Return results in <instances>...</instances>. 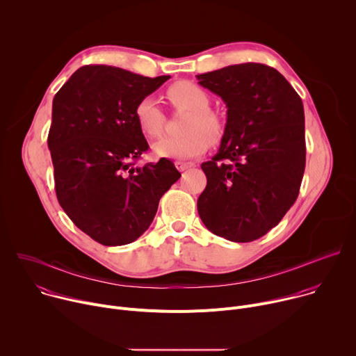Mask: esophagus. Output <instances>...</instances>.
<instances>
[{
    "mask_svg": "<svg viewBox=\"0 0 356 356\" xmlns=\"http://www.w3.org/2000/svg\"><path fill=\"white\" fill-rule=\"evenodd\" d=\"M175 165H176V168H177L180 172L187 170V169L195 166L193 162H183V161H177V162H175Z\"/></svg>",
    "mask_w": 356,
    "mask_h": 356,
    "instance_id": "1",
    "label": "esophagus"
}]
</instances>
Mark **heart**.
I'll return each mask as SVG.
<instances>
[{
    "instance_id": "b5f03b06",
    "label": "heart",
    "mask_w": 356,
    "mask_h": 356,
    "mask_svg": "<svg viewBox=\"0 0 356 356\" xmlns=\"http://www.w3.org/2000/svg\"><path fill=\"white\" fill-rule=\"evenodd\" d=\"M172 103L190 113L184 132L179 136H163L152 145V152L168 159H190L200 156L209 149L210 138L217 140L222 134L221 120L210 111V97L193 81H177L168 90ZM135 118L139 128L149 136H158L165 124V114L158 101L146 95L138 101Z\"/></svg>"
}]
</instances>
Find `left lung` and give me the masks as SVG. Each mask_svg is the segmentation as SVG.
I'll return each instance as SVG.
<instances>
[{
    "label": "left lung",
    "mask_w": 356,
    "mask_h": 356,
    "mask_svg": "<svg viewBox=\"0 0 356 356\" xmlns=\"http://www.w3.org/2000/svg\"><path fill=\"white\" fill-rule=\"evenodd\" d=\"M195 77L227 106L217 155L201 163L207 186L197 200L198 216L218 236L255 241L282 221L300 191L306 168L301 98L276 69L261 63Z\"/></svg>",
    "instance_id": "left-lung-1"
}]
</instances>
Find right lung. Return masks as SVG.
<instances>
[{
	"mask_svg": "<svg viewBox=\"0 0 356 356\" xmlns=\"http://www.w3.org/2000/svg\"><path fill=\"white\" fill-rule=\"evenodd\" d=\"M169 79L83 66L54 98L47 146L59 204L101 245L138 239L154 221L161 197L181 176L165 158L135 166L149 147L135 107Z\"/></svg>",
	"mask_w": 356,
	"mask_h": 356,
	"instance_id": "obj_1",
	"label": "right lung"
}]
</instances>
